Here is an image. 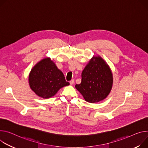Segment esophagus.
<instances>
[{"mask_svg":"<svg viewBox=\"0 0 148 148\" xmlns=\"http://www.w3.org/2000/svg\"><path fill=\"white\" fill-rule=\"evenodd\" d=\"M70 84H71V85H73V84H74V79H71V81L70 82Z\"/></svg>","mask_w":148,"mask_h":148,"instance_id":"obj_1","label":"esophagus"}]
</instances>
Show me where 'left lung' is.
<instances>
[{"instance_id":"obj_1","label":"left lung","mask_w":148,"mask_h":148,"mask_svg":"<svg viewBox=\"0 0 148 148\" xmlns=\"http://www.w3.org/2000/svg\"><path fill=\"white\" fill-rule=\"evenodd\" d=\"M113 80L108 64L100 56H94L82 73V83L75 87L86 101L97 103L109 95Z\"/></svg>"}]
</instances>
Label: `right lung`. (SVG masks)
I'll use <instances>...</instances> for the list:
<instances>
[{
    "label": "right lung",
    "instance_id": "1",
    "mask_svg": "<svg viewBox=\"0 0 148 148\" xmlns=\"http://www.w3.org/2000/svg\"><path fill=\"white\" fill-rule=\"evenodd\" d=\"M29 84L36 95L44 99L50 98L64 86L70 83L49 58L38 62L32 69L29 75Z\"/></svg>",
    "mask_w": 148,
    "mask_h": 148
}]
</instances>
